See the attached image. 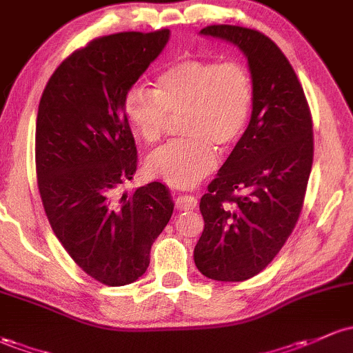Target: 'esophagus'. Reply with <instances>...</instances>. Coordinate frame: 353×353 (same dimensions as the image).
Returning <instances> with one entry per match:
<instances>
[{"label": "esophagus", "mask_w": 353, "mask_h": 353, "mask_svg": "<svg viewBox=\"0 0 353 353\" xmlns=\"http://www.w3.org/2000/svg\"><path fill=\"white\" fill-rule=\"evenodd\" d=\"M178 210H193L196 207V196L195 195H181L176 199Z\"/></svg>", "instance_id": "34e87169"}]
</instances>
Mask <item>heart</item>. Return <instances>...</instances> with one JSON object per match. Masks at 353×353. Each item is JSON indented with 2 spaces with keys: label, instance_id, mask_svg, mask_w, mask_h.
<instances>
[{
  "label": "heart",
  "instance_id": "1",
  "mask_svg": "<svg viewBox=\"0 0 353 353\" xmlns=\"http://www.w3.org/2000/svg\"><path fill=\"white\" fill-rule=\"evenodd\" d=\"M254 84L241 62L185 59L163 70L154 90L132 87L124 112L136 134L158 143L180 121L185 138L154 151L146 173L173 187L199 183L217 165V150L227 153L241 141L251 119Z\"/></svg>",
  "mask_w": 353,
  "mask_h": 353
}]
</instances>
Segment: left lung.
I'll use <instances>...</instances> for the list:
<instances>
[{
  "mask_svg": "<svg viewBox=\"0 0 353 353\" xmlns=\"http://www.w3.org/2000/svg\"><path fill=\"white\" fill-rule=\"evenodd\" d=\"M200 33L236 43L249 62V126L200 200L195 266L215 281L259 274L293 232L313 165V121L288 59L264 33L210 25Z\"/></svg>",
  "mask_w": 353,
  "mask_h": 353,
  "instance_id": "8db88e82",
  "label": "left lung"
}]
</instances>
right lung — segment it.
<instances>
[{
  "instance_id": "right-lung-1",
  "label": "right lung",
  "mask_w": 353,
  "mask_h": 353,
  "mask_svg": "<svg viewBox=\"0 0 353 353\" xmlns=\"http://www.w3.org/2000/svg\"><path fill=\"white\" fill-rule=\"evenodd\" d=\"M168 37L163 28L89 41L57 67L39 104L35 166L45 214L74 263L105 286L145 274L173 214L160 181L117 195L138 165L124 99Z\"/></svg>"
}]
</instances>
